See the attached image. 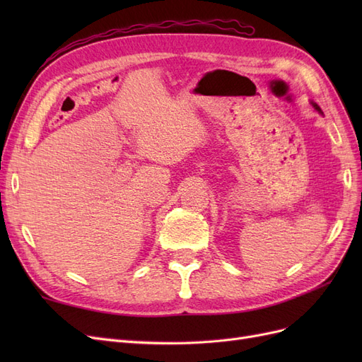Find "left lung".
I'll return each mask as SVG.
<instances>
[{"mask_svg": "<svg viewBox=\"0 0 362 362\" xmlns=\"http://www.w3.org/2000/svg\"><path fill=\"white\" fill-rule=\"evenodd\" d=\"M313 105H314V108H315V110H317V112H320V113H322V110H320V107H319V105H317V104H314V103H313Z\"/></svg>", "mask_w": 362, "mask_h": 362, "instance_id": "8db88e82", "label": "left lung"}]
</instances>
